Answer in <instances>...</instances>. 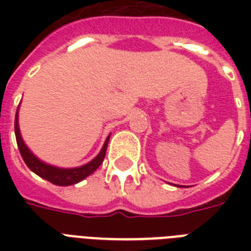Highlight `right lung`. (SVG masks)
Returning a JSON list of instances; mask_svg holds the SVG:
<instances>
[{
  "instance_id": "right-lung-1",
  "label": "right lung",
  "mask_w": 251,
  "mask_h": 251,
  "mask_svg": "<svg viewBox=\"0 0 251 251\" xmlns=\"http://www.w3.org/2000/svg\"><path fill=\"white\" fill-rule=\"evenodd\" d=\"M14 130H15V138H17V145L19 149L23 160L27 164V167L36 173L37 176H40L41 178L47 179L49 182L58 185V186H69V185H74V183L79 182L82 179H84L87 176H90L91 173H94L100 165H101L104 157H105L106 147H108V141L109 137L106 138L105 143L102 146L101 151L98 156L95 157L94 160L90 161L88 164L82 165L79 168H72V169H64V168H57L48 165L40 161L35 155H33L27 146L25 145V142L22 139L21 133H19V126H18V112L15 114V124H14Z\"/></svg>"
}]
</instances>
